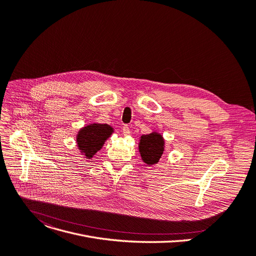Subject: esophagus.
<instances>
[{
    "instance_id": "obj_1",
    "label": "esophagus",
    "mask_w": 256,
    "mask_h": 256,
    "mask_svg": "<svg viewBox=\"0 0 256 256\" xmlns=\"http://www.w3.org/2000/svg\"><path fill=\"white\" fill-rule=\"evenodd\" d=\"M122 132H124V136H128L130 134V126L128 124H124L122 126Z\"/></svg>"
}]
</instances>
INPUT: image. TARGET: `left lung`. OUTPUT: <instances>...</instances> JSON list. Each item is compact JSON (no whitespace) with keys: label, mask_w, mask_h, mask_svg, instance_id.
Masks as SVG:
<instances>
[{"label":"left lung","mask_w":256,"mask_h":256,"mask_svg":"<svg viewBox=\"0 0 256 256\" xmlns=\"http://www.w3.org/2000/svg\"><path fill=\"white\" fill-rule=\"evenodd\" d=\"M142 160L147 166H153L159 161L164 151V140L161 134L152 132L141 136L138 144Z\"/></svg>","instance_id":"obj_1"}]
</instances>
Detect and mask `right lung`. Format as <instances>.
<instances>
[{
    "label": "right lung",
    "instance_id": "1",
    "mask_svg": "<svg viewBox=\"0 0 256 256\" xmlns=\"http://www.w3.org/2000/svg\"><path fill=\"white\" fill-rule=\"evenodd\" d=\"M113 128L108 124H92L82 128L76 136V142L82 153L86 158H92L104 145Z\"/></svg>",
    "mask_w": 256,
    "mask_h": 256
}]
</instances>
